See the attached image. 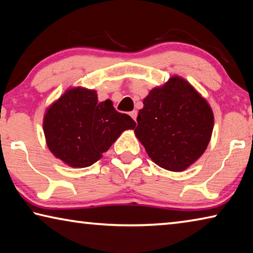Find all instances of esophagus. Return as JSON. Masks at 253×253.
<instances>
[{
  "mask_svg": "<svg viewBox=\"0 0 253 253\" xmlns=\"http://www.w3.org/2000/svg\"><path fill=\"white\" fill-rule=\"evenodd\" d=\"M130 116H131V118L134 119V121L136 122V118H137V111L136 110H132V111H130Z\"/></svg>",
  "mask_w": 253,
  "mask_h": 253,
  "instance_id": "34e87169",
  "label": "esophagus"
}]
</instances>
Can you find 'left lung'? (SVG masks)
Masks as SVG:
<instances>
[{"instance_id":"1","label":"left lung","mask_w":253,"mask_h":253,"mask_svg":"<svg viewBox=\"0 0 253 253\" xmlns=\"http://www.w3.org/2000/svg\"><path fill=\"white\" fill-rule=\"evenodd\" d=\"M143 104L135 135L155 164L182 172L202 156L212 136L213 111L188 81L173 76Z\"/></svg>"}]
</instances>
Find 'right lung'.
<instances>
[{"label":"right lung","mask_w":253,"mask_h":253,"mask_svg":"<svg viewBox=\"0 0 253 253\" xmlns=\"http://www.w3.org/2000/svg\"><path fill=\"white\" fill-rule=\"evenodd\" d=\"M130 116L114 108L113 101H98L97 91L70 88L46 109L43 131L53 155L71 168L92 165L124 130L134 129Z\"/></svg>","instance_id":"1"}]
</instances>
